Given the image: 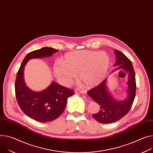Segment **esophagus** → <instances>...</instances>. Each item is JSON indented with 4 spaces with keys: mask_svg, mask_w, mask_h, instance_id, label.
Wrapping results in <instances>:
<instances>
[{
    "mask_svg": "<svg viewBox=\"0 0 153 153\" xmlns=\"http://www.w3.org/2000/svg\"><path fill=\"white\" fill-rule=\"evenodd\" d=\"M79 91L80 93L84 94H85L87 93V91H86V90H79Z\"/></svg>",
    "mask_w": 153,
    "mask_h": 153,
    "instance_id": "1",
    "label": "esophagus"
}]
</instances>
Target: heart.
<instances>
[{
    "label": "heart",
    "mask_w": 153,
    "mask_h": 153,
    "mask_svg": "<svg viewBox=\"0 0 153 153\" xmlns=\"http://www.w3.org/2000/svg\"><path fill=\"white\" fill-rule=\"evenodd\" d=\"M110 64L109 56L105 52L76 51L65 54L61 62H55L53 70L64 85L70 84L78 74L87 86L94 87L104 80Z\"/></svg>",
    "instance_id": "1"
}]
</instances>
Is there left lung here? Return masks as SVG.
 Returning <instances> with one entry per match:
<instances>
[{"instance_id": "obj_1", "label": "left lung", "mask_w": 153, "mask_h": 153, "mask_svg": "<svg viewBox=\"0 0 153 153\" xmlns=\"http://www.w3.org/2000/svg\"><path fill=\"white\" fill-rule=\"evenodd\" d=\"M115 53L117 59L114 66L117 67L111 73L117 70H123L128 73V94L126 99L118 101L114 98L107 88V78L99 85L87 92L91 98L100 105L99 112L92 115V117L97 121L103 124L115 122L126 115L131 108L135 96V76L132 62L118 50H115Z\"/></svg>"}]
</instances>
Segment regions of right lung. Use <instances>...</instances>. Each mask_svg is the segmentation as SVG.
Here are the masks:
<instances>
[{
    "label": "right lung",
    "instance_id": "add662e5",
    "mask_svg": "<svg viewBox=\"0 0 153 153\" xmlns=\"http://www.w3.org/2000/svg\"><path fill=\"white\" fill-rule=\"evenodd\" d=\"M58 51L46 47L29 53L17 73L15 93L18 103L25 115L39 122L46 123L57 118L64 111L68 98L74 92L54 81L43 91H32L25 84L24 68L29 60L50 57Z\"/></svg>",
    "mask_w": 153,
    "mask_h": 153
}]
</instances>
